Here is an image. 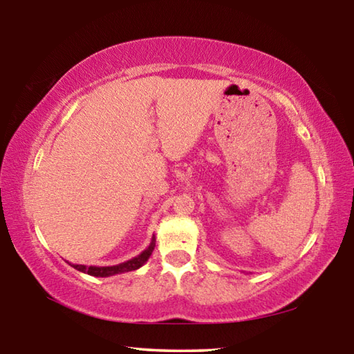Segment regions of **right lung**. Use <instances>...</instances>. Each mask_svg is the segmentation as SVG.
Wrapping results in <instances>:
<instances>
[{
  "instance_id": "add662e5",
  "label": "right lung",
  "mask_w": 354,
  "mask_h": 354,
  "mask_svg": "<svg viewBox=\"0 0 354 354\" xmlns=\"http://www.w3.org/2000/svg\"><path fill=\"white\" fill-rule=\"evenodd\" d=\"M154 247H156V239L153 236L151 243L148 245V248L143 250L139 256H136V257H133V259H129L127 262L117 263V266H111V267H97V266L87 267V266H81V263H70V266L76 268L77 272L87 273V274H91V277L107 278V277H113V274L133 272V270H137V268H140L143 263L149 259V256H151Z\"/></svg>"
}]
</instances>
